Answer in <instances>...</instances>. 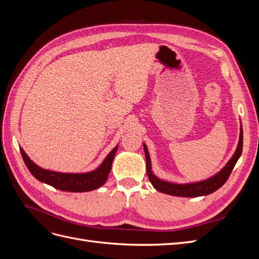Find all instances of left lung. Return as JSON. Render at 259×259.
I'll list each match as a JSON object with an SVG mask.
<instances>
[{
    "label": "left lung",
    "mask_w": 259,
    "mask_h": 259,
    "mask_svg": "<svg viewBox=\"0 0 259 259\" xmlns=\"http://www.w3.org/2000/svg\"><path fill=\"white\" fill-rule=\"evenodd\" d=\"M242 149H243V130L241 126L240 138H239L237 150L232 155V158L228 161V163L226 164L221 171H218L216 175L211 176L205 180H202V182L191 183V184H173V183L165 182V180L158 178L152 173L150 155H149L147 146L144 144V150H145L146 163H147V175L152 186L160 192L175 195V197H185V198H195V197H202V195H207L218 190L219 188L227 182V179L229 178L234 165H236V163L238 162L239 158L241 156Z\"/></svg>",
    "instance_id": "1"
}]
</instances>
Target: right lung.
<instances>
[{
  "mask_svg": "<svg viewBox=\"0 0 259 259\" xmlns=\"http://www.w3.org/2000/svg\"><path fill=\"white\" fill-rule=\"evenodd\" d=\"M117 150V146H115L112 151L109 153L104 162L100 164L96 169L88 173H59V171H53L49 169H44L37 166L35 163L31 161V159L20 148V152L22 155L23 162L26 166L30 170L37 180L48 184L56 189L68 191V192H86L92 191L100 188L103 186L106 180L108 179L109 173L111 170L112 161L114 159L115 152Z\"/></svg>",
  "mask_w": 259,
  "mask_h": 259,
  "instance_id": "1",
  "label": "right lung"
}]
</instances>
